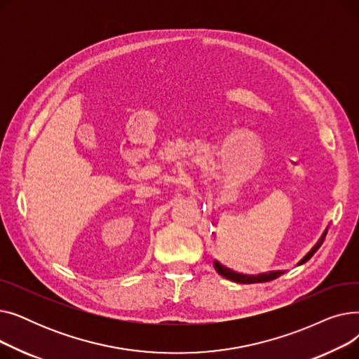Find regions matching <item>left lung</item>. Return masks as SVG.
<instances>
[{
	"label": "left lung",
	"instance_id": "left-lung-1",
	"mask_svg": "<svg viewBox=\"0 0 359 359\" xmlns=\"http://www.w3.org/2000/svg\"><path fill=\"white\" fill-rule=\"evenodd\" d=\"M322 241L318 243V246L322 244ZM214 268L221 276L227 278L233 282H237V284H259V282H268V280L276 279L278 276L284 273L282 271H271V272H263V273H259V275H244V273H238V272H234L229 268L222 266L218 260H214Z\"/></svg>",
	"mask_w": 359,
	"mask_h": 359
}]
</instances>
